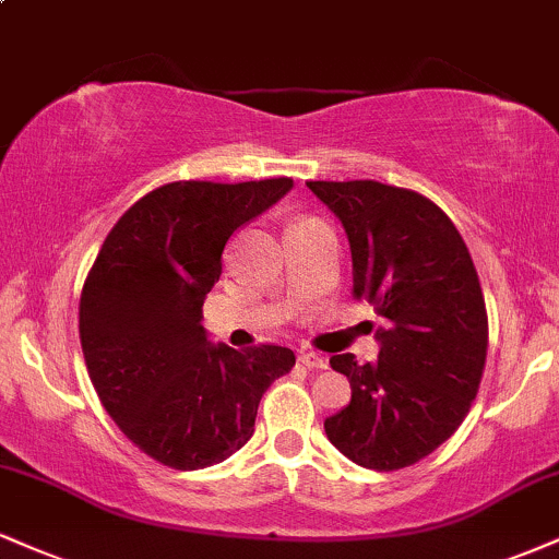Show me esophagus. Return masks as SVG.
Segmentation results:
<instances>
[{"label": "esophagus", "instance_id": "obj_1", "mask_svg": "<svg viewBox=\"0 0 559 559\" xmlns=\"http://www.w3.org/2000/svg\"><path fill=\"white\" fill-rule=\"evenodd\" d=\"M299 361L307 369H328L325 356H320V354H314V352H299Z\"/></svg>", "mask_w": 559, "mask_h": 559}]
</instances>
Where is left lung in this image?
Masks as SVG:
<instances>
[{
    "label": "left lung",
    "instance_id": "obj_1",
    "mask_svg": "<svg viewBox=\"0 0 559 559\" xmlns=\"http://www.w3.org/2000/svg\"><path fill=\"white\" fill-rule=\"evenodd\" d=\"M344 226L354 297L374 307L378 361L331 356L352 401L325 419L348 461L374 472L412 466L466 419L487 359V307L468 247L425 194L359 181H307Z\"/></svg>",
    "mask_w": 559,
    "mask_h": 559
}]
</instances>
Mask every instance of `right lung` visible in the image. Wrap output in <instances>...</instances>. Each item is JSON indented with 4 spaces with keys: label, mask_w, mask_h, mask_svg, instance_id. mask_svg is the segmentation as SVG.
<instances>
[{
    "label": "right lung",
    "mask_w": 559,
    "mask_h": 559,
    "mask_svg": "<svg viewBox=\"0 0 559 559\" xmlns=\"http://www.w3.org/2000/svg\"><path fill=\"white\" fill-rule=\"evenodd\" d=\"M292 187L288 177L158 187L117 221L87 273V374L119 429L164 466L198 472L237 453L262 393L297 361L286 346L213 344L203 328L226 241Z\"/></svg>",
    "instance_id": "add662e5"
}]
</instances>
